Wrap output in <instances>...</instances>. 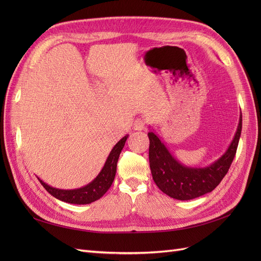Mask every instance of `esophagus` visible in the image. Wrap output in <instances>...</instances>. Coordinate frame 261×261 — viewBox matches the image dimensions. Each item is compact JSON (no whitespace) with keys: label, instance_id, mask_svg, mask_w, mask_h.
Returning a JSON list of instances; mask_svg holds the SVG:
<instances>
[{"label":"esophagus","instance_id":"1","mask_svg":"<svg viewBox=\"0 0 261 261\" xmlns=\"http://www.w3.org/2000/svg\"><path fill=\"white\" fill-rule=\"evenodd\" d=\"M145 125H146V122L144 118H137V120H135V122H134L133 128L135 130H143L145 129Z\"/></svg>","mask_w":261,"mask_h":261}]
</instances>
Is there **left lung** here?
<instances>
[{
    "instance_id": "left-lung-1",
    "label": "left lung",
    "mask_w": 261,
    "mask_h": 261,
    "mask_svg": "<svg viewBox=\"0 0 261 261\" xmlns=\"http://www.w3.org/2000/svg\"><path fill=\"white\" fill-rule=\"evenodd\" d=\"M242 133V114L231 145L217 161L204 168L178 162L153 132L148 133L149 163L155 185L172 198L191 200L212 192L230 169Z\"/></svg>"
}]
</instances>
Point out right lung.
<instances>
[{"mask_svg": "<svg viewBox=\"0 0 261 261\" xmlns=\"http://www.w3.org/2000/svg\"><path fill=\"white\" fill-rule=\"evenodd\" d=\"M127 137L128 135L124 136L113 147L98 176L86 186L76 189H59L45 184L44 181L39 177L38 179L40 180L41 185L46 189V192L50 193L53 197H55V198L59 200L75 204H87L96 201L100 199L101 197L108 192V189L111 187L113 183L116 173V164L118 156H120V153Z\"/></svg>", "mask_w": 261, "mask_h": 261, "instance_id": "obj_1", "label": "right lung"}]
</instances>
